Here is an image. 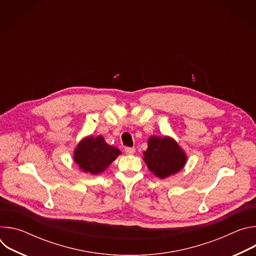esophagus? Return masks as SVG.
<instances>
[{"instance_id": "esophagus-1", "label": "esophagus", "mask_w": 256, "mask_h": 256, "mask_svg": "<svg viewBox=\"0 0 256 256\" xmlns=\"http://www.w3.org/2000/svg\"><path fill=\"white\" fill-rule=\"evenodd\" d=\"M134 151H136V149H134V148H130V147H126V148L124 149V152H126L128 155H132V154L134 153Z\"/></svg>"}]
</instances>
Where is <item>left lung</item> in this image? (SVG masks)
<instances>
[{"instance_id":"1","label":"left lung","mask_w":256,"mask_h":256,"mask_svg":"<svg viewBox=\"0 0 256 256\" xmlns=\"http://www.w3.org/2000/svg\"><path fill=\"white\" fill-rule=\"evenodd\" d=\"M142 159L151 172L164 179L184 168L188 156L174 138L152 136L148 140V149L144 152Z\"/></svg>"}]
</instances>
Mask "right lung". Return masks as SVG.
Instances as JSON below:
<instances>
[{
    "label": "right lung",
    "mask_w": 256,
    "mask_h": 256,
    "mask_svg": "<svg viewBox=\"0 0 256 256\" xmlns=\"http://www.w3.org/2000/svg\"><path fill=\"white\" fill-rule=\"evenodd\" d=\"M120 154L118 148L106 144L103 136H89L77 144L74 162L85 173L96 175L102 173Z\"/></svg>",
    "instance_id": "obj_1"
}]
</instances>
